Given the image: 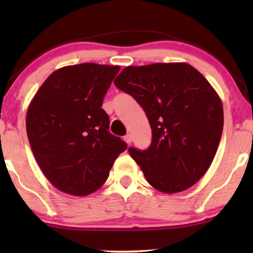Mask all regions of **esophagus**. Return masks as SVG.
<instances>
[{
	"instance_id": "34e87169",
	"label": "esophagus",
	"mask_w": 253,
	"mask_h": 253,
	"mask_svg": "<svg viewBox=\"0 0 253 253\" xmlns=\"http://www.w3.org/2000/svg\"><path fill=\"white\" fill-rule=\"evenodd\" d=\"M124 140H126V144H130L131 141H132V137H131V134H126V136L124 137Z\"/></svg>"
}]
</instances>
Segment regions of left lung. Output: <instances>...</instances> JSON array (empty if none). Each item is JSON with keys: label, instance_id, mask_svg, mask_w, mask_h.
I'll return each instance as SVG.
<instances>
[{"label": "left lung", "instance_id": "obj_1", "mask_svg": "<svg viewBox=\"0 0 253 253\" xmlns=\"http://www.w3.org/2000/svg\"><path fill=\"white\" fill-rule=\"evenodd\" d=\"M114 84L143 107L150 122V147L129 148L147 182L165 193L191 188L210 168L222 134L215 89L188 63L130 65Z\"/></svg>", "mask_w": 253, "mask_h": 253}]
</instances>
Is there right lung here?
<instances>
[{"label": "right lung", "mask_w": 253, "mask_h": 253, "mask_svg": "<svg viewBox=\"0 0 253 253\" xmlns=\"http://www.w3.org/2000/svg\"><path fill=\"white\" fill-rule=\"evenodd\" d=\"M119 65L82 63L54 71L31 101L26 132L48 181L62 192L87 196L101 188L126 141L108 131L101 108Z\"/></svg>", "instance_id": "add662e5"}]
</instances>
